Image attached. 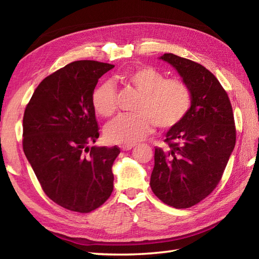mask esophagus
Masks as SVG:
<instances>
[{"label": "esophagus", "mask_w": 259, "mask_h": 259, "mask_svg": "<svg viewBox=\"0 0 259 259\" xmlns=\"http://www.w3.org/2000/svg\"><path fill=\"white\" fill-rule=\"evenodd\" d=\"M134 147H135V145H123V146H121V150H122V151H126V150L133 149Z\"/></svg>", "instance_id": "34e87169"}]
</instances>
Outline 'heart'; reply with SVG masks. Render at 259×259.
I'll return each mask as SVG.
<instances>
[{"instance_id": "obj_1", "label": "heart", "mask_w": 259, "mask_h": 259, "mask_svg": "<svg viewBox=\"0 0 259 259\" xmlns=\"http://www.w3.org/2000/svg\"><path fill=\"white\" fill-rule=\"evenodd\" d=\"M125 84L140 93L136 114H122L106 128V138L111 144L133 145L150 134L155 124L171 129L190 112L194 96L190 85L180 78H164L151 65H138L119 75ZM92 106L101 117L109 118L117 111V90L106 81L92 92Z\"/></svg>"}]
</instances>
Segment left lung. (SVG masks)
<instances>
[{"mask_svg":"<svg viewBox=\"0 0 259 259\" xmlns=\"http://www.w3.org/2000/svg\"><path fill=\"white\" fill-rule=\"evenodd\" d=\"M191 88L190 112L170 129L168 150L155 148L150 187L159 199L178 209L197 205L221 181L236 144L232 103L226 90L201 64L164 53L160 58Z\"/></svg>","mask_w":259,"mask_h":259,"instance_id":"obj_1","label":"left lung"}]
</instances>
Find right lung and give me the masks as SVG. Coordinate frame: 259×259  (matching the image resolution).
Instances as JSON below:
<instances>
[{"instance_id": "right-lung-1", "label": "right lung", "mask_w": 259, "mask_h": 259, "mask_svg": "<svg viewBox=\"0 0 259 259\" xmlns=\"http://www.w3.org/2000/svg\"><path fill=\"white\" fill-rule=\"evenodd\" d=\"M113 64L81 60L48 75L23 115V151L52 201L68 210L91 212L113 190L114 146L91 147L99 138L92 92Z\"/></svg>"}]
</instances>
